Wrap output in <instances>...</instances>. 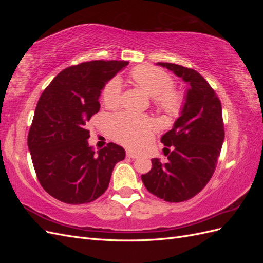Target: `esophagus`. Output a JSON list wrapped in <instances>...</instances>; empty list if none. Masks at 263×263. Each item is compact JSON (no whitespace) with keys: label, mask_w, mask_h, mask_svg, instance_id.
I'll return each mask as SVG.
<instances>
[{"label":"esophagus","mask_w":263,"mask_h":263,"mask_svg":"<svg viewBox=\"0 0 263 263\" xmlns=\"http://www.w3.org/2000/svg\"><path fill=\"white\" fill-rule=\"evenodd\" d=\"M126 157L130 158V159H136V158H138V155L135 154V153H132V151H127Z\"/></svg>","instance_id":"obj_1"}]
</instances>
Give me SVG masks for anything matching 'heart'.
<instances>
[{"instance_id":"b5f03b06","label":"heart","mask_w":263,"mask_h":263,"mask_svg":"<svg viewBox=\"0 0 263 263\" xmlns=\"http://www.w3.org/2000/svg\"><path fill=\"white\" fill-rule=\"evenodd\" d=\"M129 80L151 98L153 105L168 117H177L185 104V97L174 87L173 78L166 71L150 65H141L129 72ZM122 85L117 79L108 81L103 90V101L107 106L114 107L121 103ZM109 134L113 139L134 149L140 148L149 139L155 129L150 118L132 113H121L109 121Z\"/></svg>"}]
</instances>
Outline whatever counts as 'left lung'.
I'll list each match as a JSON object with an SVG mask.
<instances>
[{"instance_id":"1","label":"left lung","mask_w":263,"mask_h":263,"mask_svg":"<svg viewBox=\"0 0 263 263\" xmlns=\"http://www.w3.org/2000/svg\"><path fill=\"white\" fill-rule=\"evenodd\" d=\"M158 65L173 71L190 89L181 116L161 138L168 161L154 158L153 168L141 180L151 194L179 203L200 193L216 169L225 137L221 103L196 70L170 62Z\"/></svg>"}]
</instances>
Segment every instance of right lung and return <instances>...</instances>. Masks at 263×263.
Returning a JSON list of instances; mask_svg holds the SVG:
<instances>
[{"mask_svg":"<svg viewBox=\"0 0 263 263\" xmlns=\"http://www.w3.org/2000/svg\"><path fill=\"white\" fill-rule=\"evenodd\" d=\"M128 61L93 60L63 69L39 98L28 148L39 183L67 204L97 200L108 187L125 150L109 142L95 154L87 139L91 117L100 110L101 90Z\"/></svg>","mask_w":263,"mask_h":263,"instance_id":"obj_1","label":"right lung"}]
</instances>
